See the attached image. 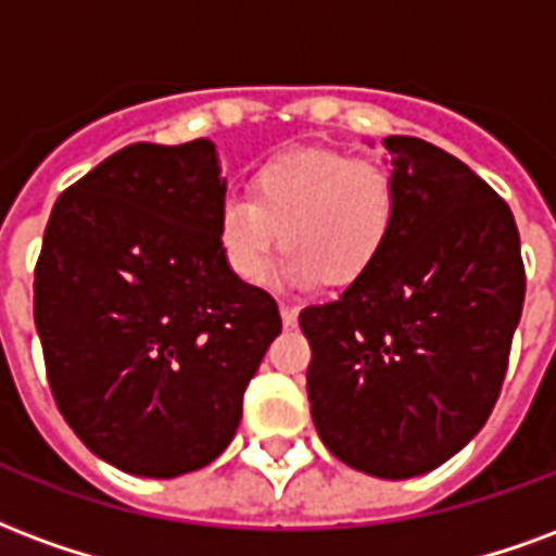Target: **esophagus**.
Segmentation results:
<instances>
[{
  "label": "esophagus",
  "mask_w": 556,
  "mask_h": 556,
  "mask_svg": "<svg viewBox=\"0 0 556 556\" xmlns=\"http://www.w3.org/2000/svg\"><path fill=\"white\" fill-rule=\"evenodd\" d=\"M295 319H299V307L281 302V323H283V326H287V328L295 326Z\"/></svg>",
  "instance_id": "obj_1"
}]
</instances>
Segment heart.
I'll use <instances>...</instances> for the list:
<instances>
[{
  "label": "heart",
  "mask_w": 556,
  "mask_h": 556,
  "mask_svg": "<svg viewBox=\"0 0 556 556\" xmlns=\"http://www.w3.org/2000/svg\"><path fill=\"white\" fill-rule=\"evenodd\" d=\"M396 222V186L382 162L340 150H287L257 168L251 194H228L216 213V237L228 269L257 281L278 245L273 266L278 290L362 278L382 254Z\"/></svg>",
  "instance_id": "1"
}]
</instances>
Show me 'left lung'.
Segmentation results:
<instances>
[{
    "label": "left lung",
    "instance_id": "obj_1",
    "mask_svg": "<svg viewBox=\"0 0 556 556\" xmlns=\"http://www.w3.org/2000/svg\"><path fill=\"white\" fill-rule=\"evenodd\" d=\"M396 222L334 302L311 305L307 400L319 439L355 471L439 468L492 415L525 305L516 218L485 180L415 136H388Z\"/></svg>",
    "mask_w": 556,
    "mask_h": 556
}]
</instances>
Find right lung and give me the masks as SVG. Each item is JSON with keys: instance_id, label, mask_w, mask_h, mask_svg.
Masks as SVG:
<instances>
[{"instance_id": "right-lung-1", "label": "right lung", "mask_w": 556, "mask_h": 556, "mask_svg": "<svg viewBox=\"0 0 556 556\" xmlns=\"http://www.w3.org/2000/svg\"><path fill=\"white\" fill-rule=\"evenodd\" d=\"M216 144H129L52 206L35 326L64 420L94 456L172 480L237 435L242 394L281 334L269 293L216 237Z\"/></svg>"}]
</instances>
